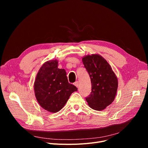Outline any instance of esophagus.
Here are the masks:
<instances>
[{"instance_id":"34e87169","label":"esophagus","mask_w":148,"mask_h":148,"mask_svg":"<svg viewBox=\"0 0 148 148\" xmlns=\"http://www.w3.org/2000/svg\"><path fill=\"white\" fill-rule=\"evenodd\" d=\"M74 84L75 85V86L77 88H78V86H79V82H75L74 83Z\"/></svg>"}]
</instances>
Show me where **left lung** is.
<instances>
[{"mask_svg": "<svg viewBox=\"0 0 148 148\" xmlns=\"http://www.w3.org/2000/svg\"><path fill=\"white\" fill-rule=\"evenodd\" d=\"M83 64L90 78L92 91L86 98L92 109L101 111L111 104L115 98L118 80L107 60L98 54L82 58Z\"/></svg>", "mask_w": 148, "mask_h": 148, "instance_id": "1", "label": "left lung"}]
</instances>
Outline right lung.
<instances>
[{"mask_svg":"<svg viewBox=\"0 0 148 148\" xmlns=\"http://www.w3.org/2000/svg\"><path fill=\"white\" fill-rule=\"evenodd\" d=\"M34 88L39 104L50 113L60 111L72 93L77 90L74 85L68 83L65 70L58 68L56 59L42 64L36 74Z\"/></svg>","mask_w":148,"mask_h":148,"instance_id":"obj_1","label":"right lung"}]
</instances>
